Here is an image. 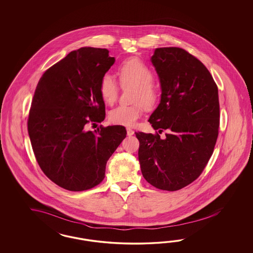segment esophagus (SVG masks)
<instances>
[{
  "instance_id": "1",
  "label": "esophagus",
  "mask_w": 253,
  "mask_h": 253,
  "mask_svg": "<svg viewBox=\"0 0 253 253\" xmlns=\"http://www.w3.org/2000/svg\"><path fill=\"white\" fill-rule=\"evenodd\" d=\"M126 130H127V135H128V136H131V135L134 133L133 130H131L130 128H127Z\"/></svg>"
}]
</instances>
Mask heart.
Here are the masks:
<instances>
[{
	"instance_id": "heart-1",
	"label": "heart",
	"mask_w": 253,
	"mask_h": 253,
	"mask_svg": "<svg viewBox=\"0 0 253 253\" xmlns=\"http://www.w3.org/2000/svg\"><path fill=\"white\" fill-rule=\"evenodd\" d=\"M120 81L123 86H132L134 91L131 106H119L109 113L110 123L117 125L132 126L143 112V106L150 108L156 104L158 92L152 84L154 74L145 63L136 58H130L123 62L119 68ZM118 84L110 73H106L100 81V94L103 100L111 105L118 96Z\"/></svg>"
}]
</instances>
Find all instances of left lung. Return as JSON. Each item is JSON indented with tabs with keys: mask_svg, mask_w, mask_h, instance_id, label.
Returning <instances> with one entry per match:
<instances>
[{
	"mask_svg": "<svg viewBox=\"0 0 253 253\" xmlns=\"http://www.w3.org/2000/svg\"><path fill=\"white\" fill-rule=\"evenodd\" d=\"M160 79L161 103L148 122L160 134L135 132L144 178L176 191L201 174L213 153L220 123L218 88L207 68L182 48H157L150 58Z\"/></svg>",
	"mask_w": 253,
	"mask_h": 253,
	"instance_id": "8db88e82",
	"label": "left lung"
}]
</instances>
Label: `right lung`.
I'll use <instances>...</instances> for the list:
<instances>
[{
  "mask_svg": "<svg viewBox=\"0 0 253 253\" xmlns=\"http://www.w3.org/2000/svg\"><path fill=\"white\" fill-rule=\"evenodd\" d=\"M108 53L93 47L70 52L43 73L31 103L28 130L39 166L69 191L99 184L127 134L122 125L87 130L105 120L100 81L115 62Z\"/></svg>",
  "mask_w": 253,
  "mask_h": 253,
  "instance_id": "1",
  "label": "right lung"
}]
</instances>
